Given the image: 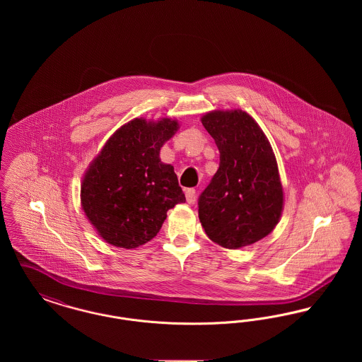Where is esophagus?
I'll list each match as a JSON object with an SVG mask.
<instances>
[{
	"label": "esophagus",
	"instance_id": "esophagus-1",
	"mask_svg": "<svg viewBox=\"0 0 362 362\" xmlns=\"http://www.w3.org/2000/svg\"><path fill=\"white\" fill-rule=\"evenodd\" d=\"M195 197H197V191L195 189H186V199L189 204H192L195 201Z\"/></svg>",
	"mask_w": 362,
	"mask_h": 362
}]
</instances>
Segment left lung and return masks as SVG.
<instances>
[{
	"instance_id": "left-lung-1",
	"label": "left lung",
	"mask_w": 362,
	"mask_h": 362,
	"mask_svg": "<svg viewBox=\"0 0 362 362\" xmlns=\"http://www.w3.org/2000/svg\"><path fill=\"white\" fill-rule=\"evenodd\" d=\"M220 151V167L198 198L210 240L236 250L267 236L278 224L284 192L273 149L247 112L214 111L202 118Z\"/></svg>"
}]
</instances>
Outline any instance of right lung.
<instances>
[{
	"instance_id": "add662e5",
	"label": "right lung",
	"mask_w": 362,
	"mask_h": 362,
	"mask_svg": "<svg viewBox=\"0 0 362 362\" xmlns=\"http://www.w3.org/2000/svg\"><path fill=\"white\" fill-rule=\"evenodd\" d=\"M177 122L134 119L107 141L81 186L86 217L104 240L136 248L152 240L167 211L186 202L173 165L158 158Z\"/></svg>"
}]
</instances>
